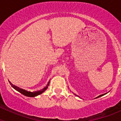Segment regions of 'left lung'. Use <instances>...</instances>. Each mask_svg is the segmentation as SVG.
Wrapping results in <instances>:
<instances>
[{"label": "left lung", "instance_id": "1", "mask_svg": "<svg viewBox=\"0 0 121 121\" xmlns=\"http://www.w3.org/2000/svg\"><path fill=\"white\" fill-rule=\"evenodd\" d=\"M105 95V94H104V95H100V96H98V98H99V97L102 96H103V95Z\"/></svg>", "mask_w": 121, "mask_h": 121}]
</instances>
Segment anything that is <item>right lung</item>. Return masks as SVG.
Instances as JSON below:
<instances>
[{
    "instance_id": "obj_1",
    "label": "right lung",
    "mask_w": 121,
    "mask_h": 121,
    "mask_svg": "<svg viewBox=\"0 0 121 121\" xmlns=\"http://www.w3.org/2000/svg\"><path fill=\"white\" fill-rule=\"evenodd\" d=\"M9 82V84H10V85H11V86H12L14 89L16 90V91H17L18 92L21 93V94H22V95H24V96H28V97H35V96H38V95H40V94H42V93L44 92L47 89L48 86V85H49V84H50V81H49L47 85V86H46L45 87H44L43 89H42V90H39V91H33V92H31V91H28L22 89V88H19V87H17V86L13 85V84H11L10 82Z\"/></svg>"
}]
</instances>
